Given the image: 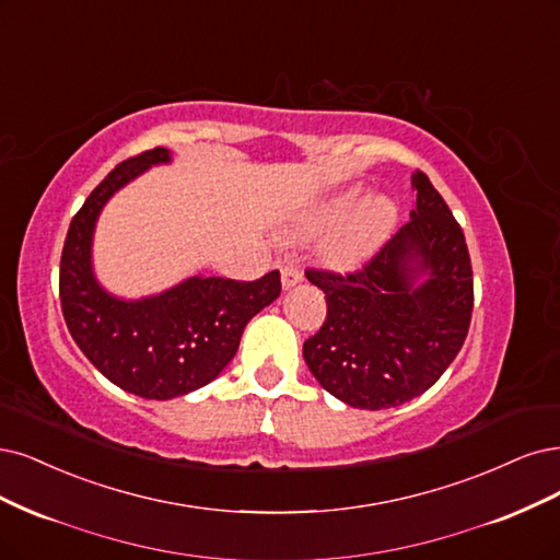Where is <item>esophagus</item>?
Returning <instances> with one entry per match:
<instances>
[{
    "mask_svg": "<svg viewBox=\"0 0 560 560\" xmlns=\"http://www.w3.org/2000/svg\"><path fill=\"white\" fill-rule=\"evenodd\" d=\"M280 273H282V287L284 289H292V287H296L303 280V271H301L299 266H294V264H284Z\"/></svg>",
    "mask_w": 560,
    "mask_h": 560,
    "instance_id": "1",
    "label": "esophagus"
}]
</instances>
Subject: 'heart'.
Segmentation results:
<instances>
[{"label": "heart", "instance_id": "heart-1", "mask_svg": "<svg viewBox=\"0 0 560 560\" xmlns=\"http://www.w3.org/2000/svg\"><path fill=\"white\" fill-rule=\"evenodd\" d=\"M396 220L398 206L389 197H369L363 187H350L319 210L311 229L336 231L324 245V259L338 271H350L377 253Z\"/></svg>", "mask_w": 560, "mask_h": 560}]
</instances>
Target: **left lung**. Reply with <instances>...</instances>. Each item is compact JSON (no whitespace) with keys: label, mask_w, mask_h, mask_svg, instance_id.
Listing matches in <instances>:
<instances>
[{"label":"left lung","mask_w":560,"mask_h":560,"mask_svg":"<svg viewBox=\"0 0 560 560\" xmlns=\"http://www.w3.org/2000/svg\"><path fill=\"white\" fill-rule=\"evenodd\" d=\"M412 189L410 222L361 271H305L326 296V319L303 359L326 392L359 410L396 408L433 387L468 336L466 236L427 173H412Z\"/></svg>","instance_id":"1"}]
</instances>
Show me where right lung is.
Segmentation results:
<instances>
[{
  "label": "right lung",
  "instance_id": "1",
  "mask_svg": "<svg viewBox=\"0 0 560 560\" xmlns=\"http://www.w3.org/2000/svg\"><path fill=\"white\" fill-rule=\"evenodd\" d=\"M155 148L120 162L73 215L60 261V301L69 334L115 387L168 400L213 382L234 359L243 329L280 296V273L255 282L191 276L155 296L120 299L100 284L92 266L94 226L104 206L143 171L168 164Z\"/></svg>",
  "mask_w": 560,
  "mask_h": 560
}]
</instances>
